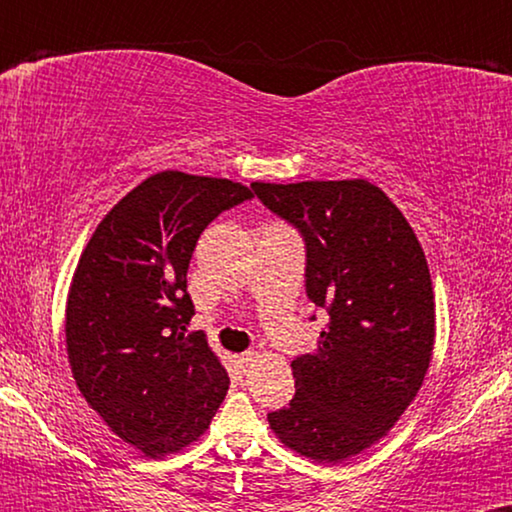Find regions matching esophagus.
<instances>
[{"instance_id":"34e87169","label":"esophagus","mask_w":512,"mask_h":512,"mask_svg":"<svg viewBox=\"0 0 512 512\" xmlns=\"http://www.w3.org/2000/svg\"><path fill=\"white\" fill-rule=\"evenodd\" d=\"M256 357H258V354L254 352V350H249V352H242V354H239V364H244V366H251V364H254L256 362Z\"/></svg>"}]
</instances>
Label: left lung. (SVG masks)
Wrapping results in <instances>:
<instances>
[{
    "mask_svg": "<svg viewBox=\"0 0 512 512\" xmlns=\"http://www.w3.org/2000/svg\"><path fill=\"white\" fill-rule=\"evenodd\" d=\"M251 189L304 237L306 297L330 316L316 352L292 362L297 393L270 429L306 458L340 462L386 436L422 388L436 333L426 256L366 179Z\"/></svg>",
    "mask_w": 512,
    "mask_h": 512,
    "instance_id": "left-lung-1",
    "label": "left lung"
}]
</instances>
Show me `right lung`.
Masks as SVG:
<instances>
[{
    "label": "right lung",
    "mask_w": 512,
    "mask_h": 512,
    "mask_svg": "<svg viewBox=\"0 0 512 512\" xmlns=\"http://www.w3.org/2000/svg\"><path fill=\"white\" fill-rule=\"evenodd\" d=\"M254 198L239 182L158 172L102 218L66 299V352L81 395L124 443L162 458L194 443L230 376L194 316L186 270L220 213Z\"/></svg>",
    "instance_id": "right-lung-1"
}]
</instances>
